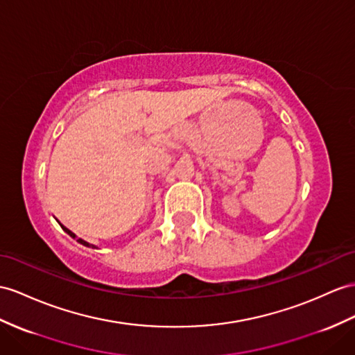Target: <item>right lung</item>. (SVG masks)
<instances>
[{"label": "right lung", "mask_w": 355, "mask_h": 355, "mask_svg": "<svg viewBox=\"0 0 355 355\" xmlns=\"http://www.w3.org/2000/svg\"><path fill=\"white\" fill-rule=\"evenodd\" d=\"M55 220H57V218H55ZM57 221H58V220H57ZM58 224H60V226H62V229H63V230H64V232L67 233V235H69V236H72L73 239H76V241H78V243H80V244H83V245H85V247H90V248H96V245H93V244L87 243V241H84V239H81V238H76V235H75V233H73L72 230H69L67 227H64V226H63V224H62V223H60V221H58Z\"/></svg>", "instance_id": "right-lung-1"}]
</instances>
